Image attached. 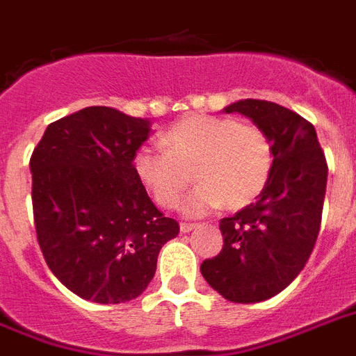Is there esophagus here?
<instances>
[{
    "label": "esophagus",
    "instance_id": "1",
    "mask_svg": "<svg viewBox=\"0 0 356 356\" xmlns=\"http://www.w3.org/2000/svg\"><path fill=\"white\" fill-rule=\"evenodd\" d=\"M197 227H198L197 222H181V225H180V232L187 234V232H191V230H195V228H197Z\"/></svg>",
    "mask_w": 356,
    "mask_h": 356
}]
</instances>
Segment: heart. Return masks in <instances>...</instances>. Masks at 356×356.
Masks as SVG:
<instances>
[{
    "label": "heart",
    "instance_id": "heart-1",
    "mask_svg": "<svg viewBox=\"0 0 356 356\" xmlns=\"http://www.w3.org/2000/svg\"><path fill=\"white\" fill-rule=\"evenodd\" d=\"M161 145L165 150L137 148L135 176L163 208L180 202L195 176L200 184L181 204V211L191 217L219 206H249L266 189L275 165L269 135L230 117H184L165 131Z\"/></svg>",
    "mask_w": 356,
    "mask_h": 356
}]
</instances>
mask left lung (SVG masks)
I'll use <instances>...</instances> for the list:
<instances>
[{
  "label": "left lung",
  "mask_w": 356,
  "mask_h": 356,
  "mask_svg": "<svg viewBox=\"0 0 356 356\" xmlns=\"http://www.w3.org/2000/svg\"><path fill=\"white\" fill-rule=\"evenodd\" d=\"M222 111L241 113L269 135L275 165L256 202L221 219L222 250L200 273L228 301L260 302L290 286L312 254L327 161L312 124L275 102L247 98Z\"/></svg>",
  "instance_id": "8db88e82"
}]
</instances>
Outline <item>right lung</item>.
I'll list each match as a JSON object with an SVG mask.
<instances>
[{"label":"right lung","mask_w":356,"mask_h":356,"mask_svg":"<svg viewBox=\"0 0 356 356\" xmlns=\"http://www.w3.org/2000/svg\"><path fill=\"white\" fill-rule=\"evenodd\" d=\"M147 118L92 106L55 120L33 150V217L44 260L76 296L100 305L139 297L180 227L134 172Z\"/></svg>","instance_id":"add662e5"}]
</instances>
